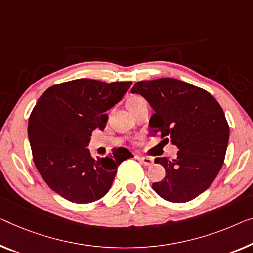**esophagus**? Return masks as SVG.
Returning a JSON list of instances; mask_svg holds the SVG:
<instances>
[{
	"label": "esophagus",
	"instance_id": "obj_1",
	"mask_svg": "<svg viewBox=\"0 0 253 253\" xmlns=\"http://www.w3.org/2000/svg\"><path fill=\"white\" fill-rule=\"evenodd\" d=\"M137 159L141 161L143 165L146 166V167L153 164V159L151 157H137Z\"/></svg>",
	"mask_w": 253,
	"mask_h": 253
}]
</instances>
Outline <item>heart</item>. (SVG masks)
Here are the masks:
<instances>
[{
	"label": "heart",
	"mask_w": 253,
	"mask_h": 253,
	"mask_svg": "<svg viewBox=\"0 0 253 253\" xmlns=\"http://www.w3.org/2000/svg\"><path fill=\"white\" fill-rule=\"evenodd\" d=\"M143 102H145V100L143 99V97H141V96H134V97H131L129 101H128L127 105H128V108H130V107H134V105H137V104L143 103Z\"/></svg>",
	"instance_id": "b5f03b06"
}]
</instances>
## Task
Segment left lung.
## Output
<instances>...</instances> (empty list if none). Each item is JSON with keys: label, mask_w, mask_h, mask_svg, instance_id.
Wrapping results in <instances>:
<instances>
[{"label": "left lung", "mask_w": 253, "mask_h": 253, "mask_svg": "<svg viewBox=\"0 0 253 253\" xmlns=\"http://www.w3.org/2000/svg\"><path fill=\"white\" fill-rule=\"evenodd\" d=\"M131 93L141 94L154 110L150 134L159 133L178 148L174 160L154 159L164 166L166 176L152 188L170 202L197 198L212 184L224 164L229 127L223 109L207 90L175 78L137 82Z\"/></svg>", "instance_id": "left-lung-1"}]
</instances>
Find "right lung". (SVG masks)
<instances>
[{"label":"right lung","instance_id":"right-lung-1","mask_svg":"<svg viewBox=\"0 0 253 253\" xmlns=\"http://www.w3.org/2000/svg\"><path fill=\"white\" fill-rule=\"evenodd\" d=\"M131 82L108 83L81 78L48 87L28 120L33 160L51 190L75 203H89L108 193L118 166L134 156L126 148L112 156H90L92 131L104 129L108 115Z\"/></svg>","mask_w":253,"mask_h":253}]
</instances>
